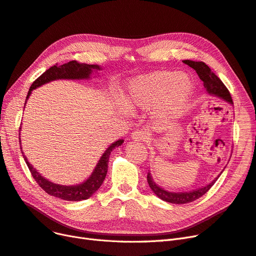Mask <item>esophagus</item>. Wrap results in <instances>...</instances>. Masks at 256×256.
<instances>
[{"label":"esophagus","instance_id":"obj_1","mask_svg":"<svg viewBox=\"0 0 256 256\" xmlns=\"http://www.w3.org/2000/svg\"><path fill=\"white\" fill-rule=\"evenodd\" d=\"M132 139L134 141H146L148 139V134L146 130H137L132 133Z\"/></svg>","mask_w":256,"mask_h":256}]
</instances>
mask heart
Listing matches in <instances>:
<instances>
[{"mask_svg":"<svg viewBox=\"0 0 256 256\" xmlns=\"http://www.w3.org/2000/svg\"><path fill=\"white\" fill-rule=\"evenodd\" d=\"M194 83L177 72H154L130 79L123 90V104L130 110L155 108L154 116L168 124L186 112L194 96Z\"/></svg>","mask_w":256,"mask_h":256,"instance_id":"b5f03b06","label":"heart"}]
</instances>
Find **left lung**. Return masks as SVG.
I'll list each match as a JSON object with an SVG mask.
<instances>
[{"label":"left lung","mask_w":256,"mask_h":256,"mask_svg":"<svg viewBox=\"0 0 256 256\" xmlns=\"http://www.w3.org/2000/svg\"><path fill=\"white\" fill-rule=\"evenodd\" d=\"M182 62L190 66V68H192L193 70H195V72L198 74V77H200V80L204 82V86L208 94H214V96L220 97V98L226 100V102L233 104L232 97H231L228 88H226V85L222 82V80L217 77V76L211 70V68L204 62H202V61L196 62V61H192V60H184ZM220 174L217 176L212 182L206 184V186L200 188H197V190H193L190 192H179V193L168 192V191H166L164 188H160L153 180V177H152V175H150V171L148 173L146 179H148V184L150 188V190H152L156 194V196H158L160 198V200H162L170 204H182L192 202L198 200V198L202 197V195H204L212 188V186L215 184L217 179H218Z\"/></svg>","instance_id":"left-lung-1"}]
</instances>
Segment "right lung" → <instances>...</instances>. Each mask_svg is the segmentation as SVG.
<instances>
[{
  "label": "right lung",
  "mask_w": 256,
  "mask_h": 256,
  "mask_svg": "<svg viewBox=\"0 0 256 256\" xmlns=\"http://www.w3.org/2000/svg\"><path fill=\"white\" fill-rule=\"evenodd\" d=\"M100 70L101 68L99 65L84 64V63H79L77 61H70L68 63H65L63 65L56 64L52 66L50 68L47 70L45 72H43L36 80H34V82L32 84L30 90H28L26 101L28 100V98H30L32 92L34 88L41 86V85L45 83H48L54 80H60V79H68V80L90 79V76L92 72V70ZM26 101H25V104H26ZM123 141L124 140L119 139L115 141L114 144H112L99 159L96 168H94V170L88 180H85L84 182L80 184H76V186H62V184L50 182L48 179L44 178L36 168H34V166L30 162H28V160L23 152L22 154L34 179L47 194L61 198V200H64L80 202V200H88V198H90L101 186L108 173V158H110L112 150L121 146L123 144ZM20 148H21V142H20Z\"/></svg>",
  "instance_id": "obj_1"
}]
</instances>
